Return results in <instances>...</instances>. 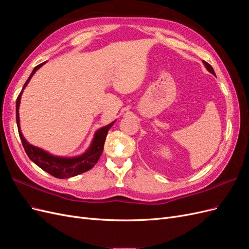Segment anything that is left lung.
<instances>
[{"label": "left lung", "mask_w": 249, "mask_h": 249, "mask_svg": "<svg viewBox=\"0 0 249 249\" xmlns=\"http://www.w3.org/2000/svg\"><path fill=\"white\" fill-rule=\"evenodd\" d=\"M203 64H205V66L207 67V70L210 71V72H212L213 74H215V71H214V70H213V67L211 66L208 62H206V61H203Z\"/></svg>", "instance_id": "1"}]
</instances>
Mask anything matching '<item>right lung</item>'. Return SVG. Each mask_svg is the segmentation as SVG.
Masks as SVG:
<instances>
[{"label":"right lung","instance_id":"1","mask_svg":"<svg viewBox=\"0 0 249 249\" xmlns=\"http://www.w3.org/2000/svg\"><path fill=\"white\" fill-rule=\"evenodd\" d=\"M43 64H44V62L34 67L32 73L30 74V77L26 81L24 87H22L21 91L17 99V124H18L19 137L21 139L22 146H24L28 157L37 165V166H39L42 170L47 171L48 173H50L51 176L55 177L57 178H67L76 177L78 175H81V173H83V172H86V171L91 169L97 163V161H99L100 157L104 150L105 140H106L108 131L110 130V127L113 125V124H114V122L111 123L110 124H108L106 126L102 127V129L97 131L95 133V136L91 143V146L89 147V149L84 155H82L78 158L55 157V156H52V155L46 153L44 150H42L38 147H35L31 144H29V143L25 140L24 136H22V134L19 129L18 108H19V103H20V95H21L22 90H24V88L27 86L28 82L30 81V79L32 78L35 71Z\"/></svg>","mask_w":249,"mask_h":249}]
</instances>
